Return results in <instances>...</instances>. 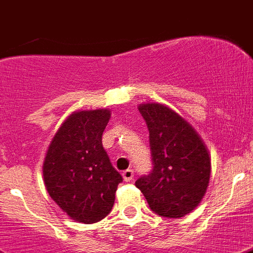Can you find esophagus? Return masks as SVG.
I'll use <instances>...</instances> for the list:
<instances>
[{"mask_svg": "<svg viewBox=\"0 0 253 253\" xmlns=\"http://www.w3.org/2000/svg\"><path fill=\"white\" fill-rule=\"evenodd\" d=\"M122 176H124V180L126 181V182H129V181L133 180V171H132L131 169H125V171L122 172Z\"/></svg>", "mask_w": 253, "mask_h": 253, "instance_id": "34e87169", "label": "esophagus"}]
</instances>
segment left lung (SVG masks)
<instances>
[{
  "mask_svg": "<svg viewBox=\"0 0 253 253\" xmlns=\"http://www.w3.org/2000/svg\"><path fill=\"white\" fill-rule=\"evenodd\" d=\"M138 110L150 132L153 167L134 185L155 213L180 218L206 193L211 174L209 151L192 126L166 106L145 103Z\"/></svg>",
  "mask_w": 253,
  "mask_h": 253,
  "instance_id": "left-lung-1",
  "label": "left lung"
}]
</instances>
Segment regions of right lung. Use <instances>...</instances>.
<instances>
[{
	"label": "right lung",
	"instance_id": "right-lung-1",
	"mask_svg": "<svg viewBox=\"0 0 253 253\" xmlns=\"http://www.w3.org/2000/svg\"><path fill=\"white\" fill-rule=\"evenodd\" d=\"M108 120L110 111L103 108L72 113L44 159L47 192L71 218L82 223L98 222L110 213L124 180L102 146Z\"/></svg>",
	"mask_w": 253,
	"mask_h": 253
}]
</instances>
